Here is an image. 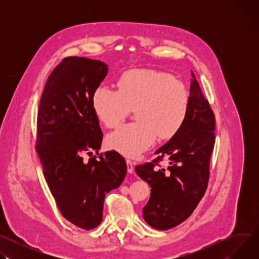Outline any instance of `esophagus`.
<instances>
[{
  "instance_id": "1",
  "label": "esophagus",
  "mask_w": 259,
  "mask_h": 259,
  "mask_svg": "<svg viewBox=\"0 0 259 259\" xmlns=\"http://www.w3.org/2000/svg\"><path fill=\"white\" fill-rule=\"evenodd\" d=\"M126 163H127V170L129 173H133L134 171V162L131 161V160H126Z\"/></svg>"
}]
</instances>
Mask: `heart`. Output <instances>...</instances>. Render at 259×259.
Listing matches in <instances>:
<instances>
[{"label": "heart", "mask_w": 259, "mask_h": 259, "mask_svg": "<svg viewBox=\"0 0 259 259\" xmlns=\"http://www.w3.org/2000/svg\"><path fill=\"white\" fill-rule=\"evenodd\" d=\"M190 106L189 91L182 82L155 69H131L120 77L118 90L99 85L92 94V107L106 127L118 126L135 107L134 123L109 133L106 143L112 150L138 157L157 137H173L186 122Z\"/></svg>", "instance_id": "obj_1"}]
</instances>
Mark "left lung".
Returning a JSON list of instances; mask_svg holds the SVG:
<instances>
[{
  "mask_svg": "<svg viewBox=\"0 0 259 259\" xmlns=\"http://www.w3.org/2000/svg\"><path fill=\"white\" fill-rule=\"evenodd\" d=\"M190 106L180 130L155 153L150 163L137 165V175L152 188L143 207L145 223L166 231L183 223L194 212L207 190L210 158L215 143V117L192 72ZM168 158L167 168L158 162Z\"/></svg>",
  "mask_w": 259,
  "mask_h": 259,
  "instance_id": "obj_1",
  "label": "left lung"
}]
</instances>
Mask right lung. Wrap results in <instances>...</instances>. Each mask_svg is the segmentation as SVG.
Wrapping results in <instances>:
<instances>
[{
	"mask_svg": "<svg viewBox=\"0 0 259 259\" xmlns=\"http://www.w3.org/2000/svg\"><path fill=\"white\" fill-rule=\"evenodd\" d=\"M99 60L71 56L49 76L36 120V143L49 190L62 216L89 231L102 220L105 195L121 186L125 159L116 151L98 154L102 131L92 107V94L107 75Z\"/></svg>",
	"mask_w": 259,
	"mask_h": 259,
	"instance_id": "right-lung-1",
	"label": "right lung"
}]
</instances>
